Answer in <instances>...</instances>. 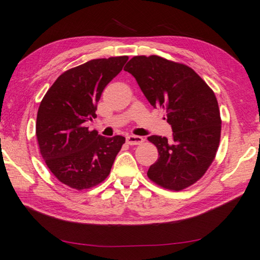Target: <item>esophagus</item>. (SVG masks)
Returning a JSON list of instances; mask_svg holds the SVG:
<instances>
[{"label": "esophagus", "mask_w": 260, "mask_h": 260, "mask_svg": "<svg viewBox=\"0 0 260 260\" xmlns=\"http://www.w3.org/2000/svg\"><path fill=\"white\" fill-rule=\"evenodd\" d=\"M127 144L129 145H139L144 142V139L142 136H136V135H129L126 137Z\"/></svg>", "instance_id": "34e87169"}]
</instances>
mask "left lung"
Here are the masks:
<instances>
[{"label":"left lung","mask_w":260,"mask_h":260,"mask_svg":"<svg viewBox=\"0 0 260 260\" xmlns=\"http://www.w3.org/2000/svg\"><path fill=\"white\" fill-rule=\"evenodd\" d=\"M134 76L149 103L167 113L172 139L152 135L159 159L147 177L161 187L181 190L204 176L214 160L221 137L216 96L189 66L160 56H135L124 68Z\"/></svg>","instance_id":"1"}]
</instances>
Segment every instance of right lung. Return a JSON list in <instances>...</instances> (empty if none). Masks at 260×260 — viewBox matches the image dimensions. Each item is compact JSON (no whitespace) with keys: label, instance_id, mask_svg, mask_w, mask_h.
Wrapping results in <instances>:
<instances>
[{"label":"right lung","instance_id":"add662e5","mask_svg":"<svg viewBox=\"0 0 260 260\" xmlns=\"http://www.w3.org/2000/svg\"><path fill=\"white\" fill-rule=\"evenodd\" d=\"M127 59V56L91 59L66 71L40 103L36 123L40 153L64 185L88 189L110 174L125 137L101 136L84 123L95 118L101 93Z\"/></svg>","mask_w":260,"mask_h":260}]
</instances>
